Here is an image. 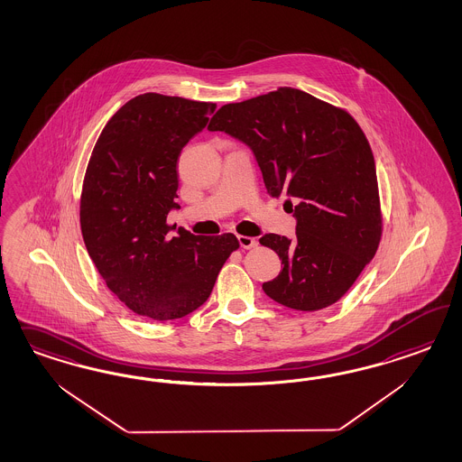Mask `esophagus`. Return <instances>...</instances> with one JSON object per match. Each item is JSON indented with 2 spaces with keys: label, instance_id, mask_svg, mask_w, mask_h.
<instances>
[{
  "label": "esophagus",
  "instance_id": "esophagus-1",
  "mask_svg": "<svg viewBox=\"0 0 462 462\" xmlns=\"http://www.w3.org/2000/svg\"><path fill=\"white\" fill-rule=\"evenodd\" d=\"M238 244L242 249H252L257 245V240L255 238L247 237V236H238Z\"/></svg>",
  "mask_w": 462,
  "mask_h": 462
}]
</instances>
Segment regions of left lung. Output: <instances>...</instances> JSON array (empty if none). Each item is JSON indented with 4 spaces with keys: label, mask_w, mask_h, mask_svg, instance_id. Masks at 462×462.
<instances>
[{
    "label": "left lung",
    "mask_w": 462,
    "mask_h": 462,
    "mask_svg": "<svg viewBox=\"0 0 462 462\" xmlns=\"http://www.w3.org/2000/svg\"><path fill=\"white\" fill-rule=\"evenodd\" d=\"M208 130L251 149L267 193L288 196L296 218L293 238H259L282 266L264 293L301 311L334 305L374 257L383 228L376 164L361 126L301 89L280 88L224 105Z\"/></svg>",
    "instance_id": "obj_1"
}]
</instances>
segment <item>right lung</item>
<instances>
[{
    "label": "right lung",
    "instance_id": "1",
    "mask_svg": "<svg viewBox=\"0 0 462 462\" xmlns=\"http://www.w3.org/2000/svg\"><path fill=\"white\" fill-rule=\"evenodd\" d=\"M215 103L145 93L126 101L93 149L81 195V232L91 261L126 308L159 322L201 307L234 234L171 237L178 207V157L201 132Z\"/></svg>",
    "mask_w": 462,
    "mask_h": 462
}]
</instances>
